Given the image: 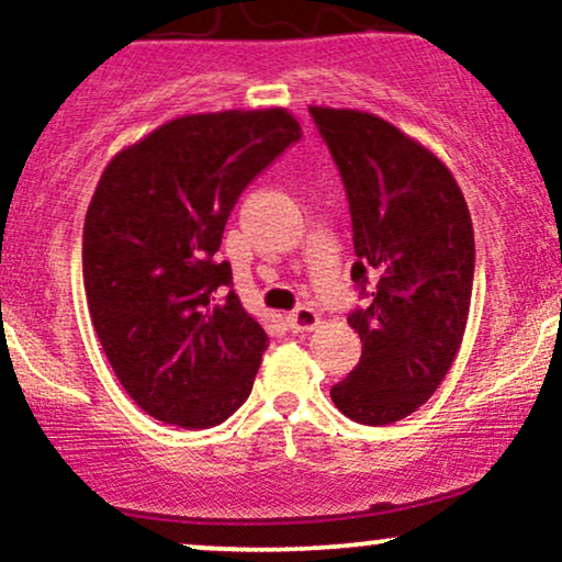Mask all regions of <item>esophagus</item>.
Masks as SVG:
<instances>
[{
  "mask_svg": "<svg viewBox=\"0 0 562 562\" xmlns=\"http://www.w3.org/2000/svg\"><path fill=\"white\" fill-rule=\"evenodd\" d=\"M288 327L293 333H308V330H317L319 327V314L314 308H295L293 314H288Z\"/></svg>",
  "mask_w": 562,
  "mask_h": 562,
  "instance_id": "34e87169",
  "label": "esophagus"
}]
</instances>
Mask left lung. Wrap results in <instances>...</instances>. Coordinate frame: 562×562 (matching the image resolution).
Segmentation results:
<instances>
[{
	"instance_id": "left-lung-1",
	"label": "left lung",
	"mask_w": 562,
	"mask_h": 562,
	"mask_svg": "<svg viewBox=\"0 0 562 562\" xmlns=\"http://www.w3.org/2000/svg\"><path fill=\"white\" fill-rule=\"evenodd\" d=\"M346 184L357 263L375 280L372 303L348 325L362 359L333 385L335 406L362 425L404 420L447 378L473 293V222L441 158L380 115L308 108Z\"/></svg>"
}]
</instances>
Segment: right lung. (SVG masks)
<instances>
[{"mask_svg": "<svg viewBox=\"0 0 562 562\" xmlns=\"http://www.w3.org/2000/svg\"><path fill=\"white\" fill-rule=\"evenodd\" d=\"M285 108L166 121L115 153L83 218L89 317L115 378L179 428L224 423L254 389L267 333L216 261L224 224L256 173L301 139Z\"/></svg>", "mask_w": 562, "mask_h": 562, "instance_id": "right-lung-1", "label": "right lung"}]
</instances>
